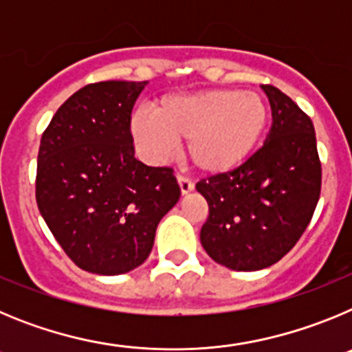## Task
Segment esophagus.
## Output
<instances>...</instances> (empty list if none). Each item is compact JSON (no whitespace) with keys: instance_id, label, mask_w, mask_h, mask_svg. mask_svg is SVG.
<instances>
[{"instance_id":"obj_1","label":"esophagus","mask_w":352,"mask_h":352,"mask_svg":"<svg viewBox=\"0 0 352 352\" xmlns=\"http://www.w3.org/2000/svg\"><path fill=\"white\" fill-rule=\"evenodd\" d=\"M178 185L183 195L190 194V192L194 190V183H192L188 178H185V176H178Z\"/></svg>"}]
</instances>
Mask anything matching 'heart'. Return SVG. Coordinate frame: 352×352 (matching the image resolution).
Here are the masks:
<instances>
[{
	"label": "heart",
	"mask_w": 352,
	"mask_h": 352,
	"mask_svg": "<svg viewBox=\"0 0 352 352\" xmlns=\"http://www.w3.org/2000/svg\"><path fill=\"white\" fill-rule=\"evenodd\" d=\"M270 121L272 107L259 93L206 89L164 96L153 113H133L130 135L142 157L155 164L186 140V162L199 173L222 176L250 160Z\"/></svg>",
	"instance_id": "obj_1"
}]
</instances>
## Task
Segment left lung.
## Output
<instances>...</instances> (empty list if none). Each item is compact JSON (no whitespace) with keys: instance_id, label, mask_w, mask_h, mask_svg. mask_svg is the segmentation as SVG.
Segmentation results:
<instances>
[{"instance_id":"1","label":"left lung","mask_w":352,"mask_h":352,"mask_svg":"<svg viewBox=\"0 0 352 352\" xmlns=\"http://www.w3.org/2000/svg\"><path fill=\"white\" fill-rule=\"evenodd\" d=\"M263 89L273 118L263 148L239 169L195 185L210 206L201 245L234 272L278 263L305 232L321 194L312 121L280 89Z\"/></svg>"}]
</instances>
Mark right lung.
<instances>
[{"instance_id":"1","label":"right lung","mask_w":352,"mask_h":352,"mask_svg":"<svg viewBox=\"0 0 352 352\" xmlns=\"http://www.w3.org/2000/svg\"><path fill=\"white\" fill-rule=\"evenodd\" d=\"M148 80L88 84L40 141L36 204L68 257L96 275L141 266L162 217L179 201L173 169L133 157L130 114Z\"/></svg>"}]
</instances>
